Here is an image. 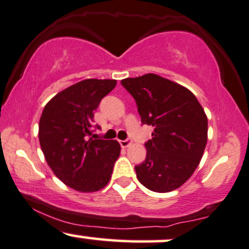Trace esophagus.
Returning a JSON list of instances; mask_svg holds the SVG:
<instances>
[{
  "label": "esophagus",
  "mask_w": 249,
  "mask_h": 249,
  "mask_svg": "<svg viewBox=\"0 0 249 249\" xmlns=\"http://www.w3.org/2000/svg\"><path fill=\"white\" fill-rule=\"evenodd\" d=\"M130 144H131L130 140H124V141H120V145H121L122 148H128Z\"/></svg>",
  "instance_id": "34e87169"
}]
</instances>
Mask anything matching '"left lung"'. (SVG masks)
<instances>
[{
    "mask_svg": "<svg viewBox=\"0 0 249 249\" xmlns=\"http://www.w3.org/2000/svg\"><path fill=\"white\" fill-rule=\"evenodd\" d=\"M133 95L143 124L154 128L147 157L135 166L142 185L154 192L182 186L199 165L207 142V116L191 90L148 73L121 80Z\"/></svg>",
    "mask_w": 249,
    "mask_h": 249,
    "instance_id": "obj_1",
    "label": "left lung"
}]
</instances>
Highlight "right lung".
<instances>
[{"label":"right lung","mask_w":249,"mask_h":249,"mask_svg":"<svg viewBox=\"0 0 249 249\" xmlns=\"http://www.w3.org/2000/svg\"><path fill=\"white\" fill-rule=\"evenodd\" d=\"M114 79H85L55 94L44 107L38 139L53 174L69 188L95 192L110 180L121 147L115 140H94L92 124Z\"/></svg>","instance_id":"obj_1"}]
</instances>
